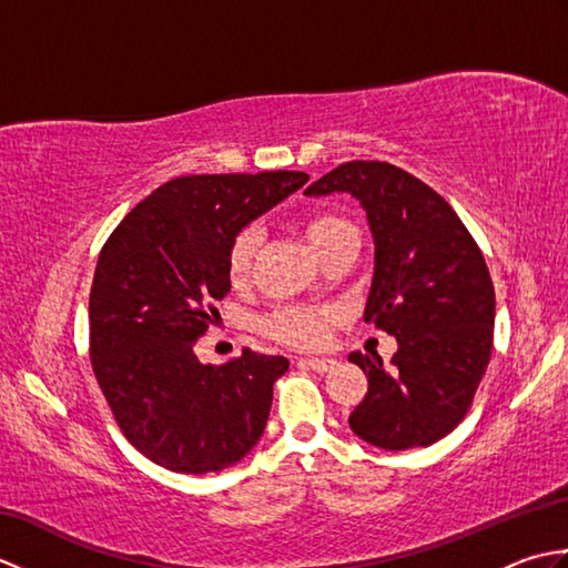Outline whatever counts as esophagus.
<instances>
[{
    "label": "esophagus",
    "mask_w": 568,
    "mask_h": 568,
    "mask_svg": "<svg viewBox=\"0 0 568 568\" xmlns=\"http://www.w3.org/2000/svg\"><path fill=\"white\" fill-rule=\"evenodd\" d=\"M300 364H305L307 368L317 371V373H329L336 366V361L334 358H303Z\"/></svg>",
    "instance_id": "esophagus-1"
}]
</instances>
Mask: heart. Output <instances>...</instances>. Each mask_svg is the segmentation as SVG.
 <instances>
[{
    "instance_id": "1",
    "label": "heart",
    "mask_w": 568,
    "mask_h": 568,
    "mask_svg": "<svg viewBox=\"0 0 568 568\" xmlns=\"http://www.w3.org/2000/svg\"><path fill=\"white\" fill-rule=\"evenodd\" d=\"M303 234L307 239L310 248L317 253L320 258L327 256L332 248L342 244L346 236H354V226L348 224L342 216L332 212H317L310 214L303 224ZM258 248V234L256 232H241L232 248H229V281L232 283H244L246 275L251 273L253 256H256ZM332 315L327 310H315V307H283L273 312V315L263 322V329L275 342L297 346V348H312L320 346L327 336V324Z\"/></svg>"
}]
</instances>
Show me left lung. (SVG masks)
Instances as JSON below:
<instances>
[{
  "mask_svg": "<svg viewBox=\"0 0 568 568\" xmlns=\"http://www.w3.org/2000/svg\"><path fill=\"white\" fill-rule=\"evenodd\" d=\"M346 192L361 202L373 236V281L364 320L397 339L393 366L373 352L348 354L368 393L348 427L385 452L446 437L474 400L490 361L496 291L452 204L403 168L348 161L305 195Z\"/></svg>",
  "mask_w": 568,
  "mask_h": 568,
  "instance_id": "8db88e82",
  "label": "left lung"
}]
</instances>
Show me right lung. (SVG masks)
Here are the masks:
<instances>
[{
    "mask_svg": "<svg viewBox=\"0 0 568 568\" xmlns=\"http://www.w3.org/2000/svg\"><path fill=\"white\" fill-rule=\"evenodd\" d=\"M310 180L300 171L185 175L153 190L100 253L90 291L94 376L136 449L175 474H216L258 444L285 356L244 348L204 366L195 342L241 229Z\"/></svg>",
    "mask_w": 568,
    "mask_h": 568,
    "instance_id": "obj_1",
    "label": "right lung"
}]
</instances>
